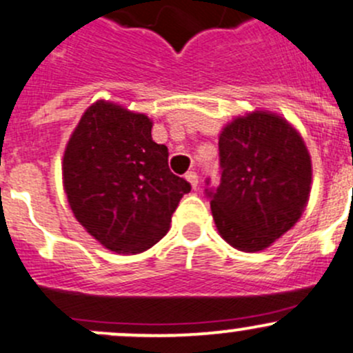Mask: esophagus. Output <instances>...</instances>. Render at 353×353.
<instances>
[{
    "instance_id": "obj_1",
    "label": "esophagus",
    "mask_w": 353,
    "mask_h": 353,
    "mask_svg": "<svg viewBox=\"0 0 353 353\" xmlns=\"http://www.w3.org/2000/svg\"><path fill=\"white\" fill-rule=\"evenodd\" d=\"M186 179H188V183H190L193 188L198 186V174L196 172H188Z\"/></svg>"
}]
</instances>
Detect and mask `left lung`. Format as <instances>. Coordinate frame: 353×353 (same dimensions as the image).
I'll return each mask as SVG.
<instances>
[{
    "label": "left lung",
    "mask_w": 353,
    "mask_h": 353,
    "mask_svg": "<svg viewBox=\"0 0 353 353\" xmlns=\"http://www.w3.org/2000/svg\"><path fill=\"white\" fill-rule=\"evenodd\" d=\"M219 165L221 184L205 193L229 245L259 252L299 221L309 200L312 163L303 139L285 119L253 112L225 125Z\"/></svg>",
    "instance_id": "obj_1"
}]
</instances>
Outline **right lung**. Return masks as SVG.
Instances as JSON below:
<instances>
[{"instance_id": "1", "label": "right lung", "mask_w": 353, "mask_h": 353, "mask_svg": "<svg viewBox=\"0 0 353 353\" xmlns=\"http://www.w3.org/2000/svg\"><path fill=\"white\" fill-rule=\"evenodd\" d=\"M63 186L75 219L105 248L141 253L169 231L191 184L169 169V150L152 121L97 101L84 112L63 155Z\"/></svg>"}]
</instances>
